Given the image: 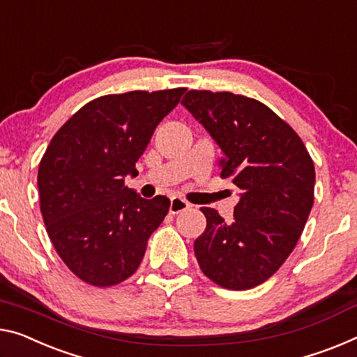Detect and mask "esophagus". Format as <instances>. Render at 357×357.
<instances>
[{
    "mask_svg": "<svg viewBox=\"0 0 357 357\" xmlns=\"http://www.w3.org/2000/svg\"><path fill=\"white\" fill-rule=\"evenodd\" d=\"M191 204L188 201L182 199V197H172L171 199V206H169V212L172 213V215H175V213H180L188 209Z\"/></svg>",
    "mask_w": 357,
    "mask_h": 357,
    "instance_id": "34e87169",
    "label": "esophagus"
}]
</instances>
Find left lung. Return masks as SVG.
<instances>
[{
    "label": "left lung",
    "mask_w": 357,
    "mask_h": 357,
    "mask_svg": "<svg viewBox=\"0 0 357 357\" xmlns=\"http://www.w3.org/2000/svg\"><path fill=\"white\" fill-rule=\"evenodd\" d=\"M182 103L222 148L220 177L239 190L231 223L201 207L207 225L195 241L197 263L220 287L252 289L297 245L314 201V164L298 134L255 98L190 91Z\"/></svg>",
    "instance_id": "1"
}]
</instances>
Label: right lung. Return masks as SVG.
Here are the masks:
<instances>
[{"mask_svg": "<svg viewBox=\"0 0 357 357\" xmlns=\"http://www.w3.org/2000/svg\"><path fill=\"white\" fill-rule=\"evenodd\" d=\"M185 91L94 98L46 148L38 169L43 220L60 259L86 284L109 287L132 276L167 215L166 196L144 199L124 177L139 174L135 162Z\"/></svg>", "mask_w": 357, "mask_h": 357, "instance_id": "1", "label": "right lung"}]
</instances>
